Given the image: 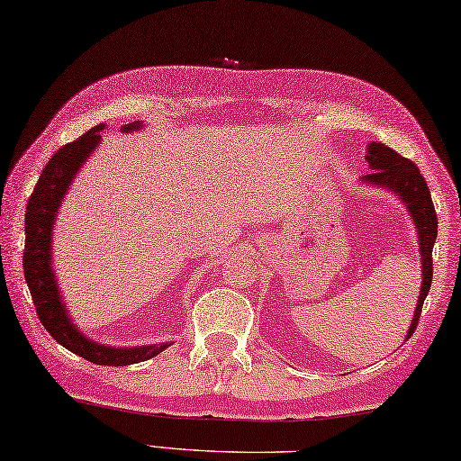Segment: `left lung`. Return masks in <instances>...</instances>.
Segmentation results:
<instances>
[{
	"mask_svg": "<svg viewBox=\"0 0 461 461\" xmlns=\"http://www.w3.org/2000/svg\"><path fill=\"white\" fill-rule=\"evenodd\" d=\"M366 162L372 172L362 176V182L378 185V188H384L388 192H394L398 198L406 203V208L410 215H412L418 230L420 256H422V287H420L414 319L410 322L406 335V339H410V335H412L418 327L424 299L428 297L429 285H432V249L438 238V218L434 202L432 195H429L424 176L418 170V166L404 158V156L394 152L393 149H388V146L380 142H370L366 149Z\"/></svg>",
	"mask_w": 461,
	"mask_h": 461,
	"instance_id": "1",
	"label": "left lung"
}]
</instances>
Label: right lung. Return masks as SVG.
<instances>
[{"mask_svg":"<svg viewBox=\"0 0 461 461\" xmlns=\"http://www.w3.org/2000/svg\"><path fill=\"white\" fill-rule=\"evenodd\" d=\"M142 122L134 121L122 126V132L140 131ZM101 131L104 124L86 131L81 139L65 144L59 149L53 158L47 162L35 190L29 198L25 212V251H23V271L27 287L32 291L37 317L43 322L49 335L67 350L86 358L93 365L103 366H126L134 362L149 360L168 348V342L142 347H106L85 337L83 332L73 325L68 311L61 299V291L57 285V277L51 261V236L55 220L59 213L68 185L75 180L77 172L81 170L85 160L89 158L96 144L101 142Z\"/></svg>","mask_w":461,"mask_h":461,"instance_id":"add662e5","label":"right lung"}]
</instances>
